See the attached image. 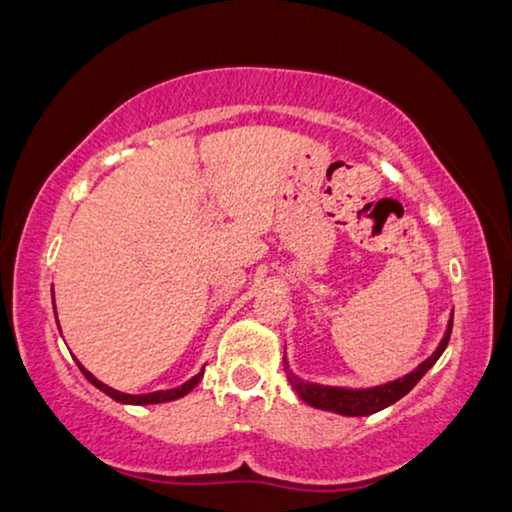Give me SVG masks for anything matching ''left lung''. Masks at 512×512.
Instances as JSON below:
<instances>
[{
	"mask_svg": "<svg viewBox=\"0 0 512 512\" xmlns=\"http://www.w3.org/2000/svg\"><path fill=\"white\" fill-rule=\"evenodd\" d=\"M451 329H453V317L448 319L446 333H444V338H441L439 347L434 349V354L430 358H425V361L418 365L416 370H411L409 375H404L402 379L388 381V384H381L375 388H338V386L308 384V381L296 377L294 372H289V368L285 365L287 381L292 384L294 393L299 395L305 404H310V407H315V409L333 411V414H340V416L377 414V411L391 407V404L404 398V395H407L411 388L421 381L425 372L439 361V356L444 354L448 340H451Z\"/></svg>",
	"mask_w": 512,
	"mask_h": 512,
	"instance_id": "obj_1",
	"label": "left lung"
}]
</instances>
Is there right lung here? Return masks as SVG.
Returning a JSON list of instances; mask_svg holds the SVG:
<instances>
[{
	"label": "right lung",
	"mask_w": 512,
	"mask_h": 512,
	"mask_svg": "<svg viewBox=\"0 0 512 512\" xmlns=\"http://www.w3.org/2000/svg\"><path fill=\"white\" fill-rule=\"evenodd\" d=\"M55 317H57V315H55ZM78 368H80L82 375L87 377L89 384H94V386L98 388V391H103L105 395H110L112 400H117V402H121V404H160V402L179 400V398H183V395H188L190 391H193V388H195L197 384H200V379H202V375H204V368H202L193 379H188L186 384H181L179 388H170V391H158V393H147V395H128V393L114 391V388H110L108 384H103V381H98L80 361H78Z\"/></svg>",
	"instance_id": "right-lung-1"
}]
</instances>
